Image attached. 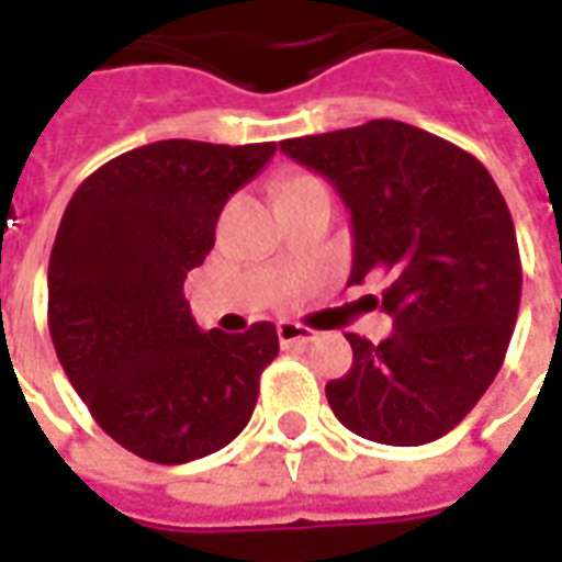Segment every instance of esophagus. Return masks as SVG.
<instances>
[{"label":"esophagus","mask_w":562,"mask_h":562,"mask_svg":"<svg viewBox=\"0 0 562 562\" xmlns=\"http://www.w3.org/2000/svg\"><path fill=\"white\" fill-rule=\"evenodd\" d=\"M277 337H280L282 346H306V342L316 340V330L294 325V322H280L277 325Z\"/></svg>","instance_id":"esophagus-1"}]
</instances>
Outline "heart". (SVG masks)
I'll return each mask as SVG.
<instances>
[{"mask_svg":"<svg viewBox=\"0 0 562 562\" xmlns=\"http://www.w3.org/2000/svg\"><path fill=\"white\" fill-rule=\"evenodd\" d=\"M304 180H310V177H297V180H292V183H289V186H294V183H304Z\"/></svg>","mask_w":562,"mask_h":562,"instance_id":"heart-1","label":"heart"}]
</instances>
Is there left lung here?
I'll use <instances>...</instances> for the list:
<instances>
[{
  "mask_svg": "<svg viewBox=\"0 0 562 562\" xmlns=\"http://www.w3.org/2000/svg\"><path fill=\"white\" fill-rule=\"evenodd\" d=\"M328 177L352 213V277H385L389 340L352 342L325 385L334 415L382 446H424L458 427L503 367L520 304L515 222L467 149L397 120L280 140ZM379 304V301H376Z\"/></svg>",
  "mask_w": 562,
  "mask_h": 562,
  "instance_id": "8db88e82",
  "label": "left lung"
}]
</instances>
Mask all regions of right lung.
<instances>
[{"label": "right lung", "instance_id": "add662e5", "mask_svg": "<svg viewBox=\"0 0 562 562\" xmlns=\"http://www.w3.org/2000/svg\"><path fill=\"white\" fill-rule=\"evenodd\" d=\"M273 153V140H156L90 173L63 213L47 268L50 340L95 424L138 458H207L252 418L277 328L204 334L183 280L213 249L225 201Z\"/></svg>", "mask_w": 562, "mask_h": 562}]
</instances>
